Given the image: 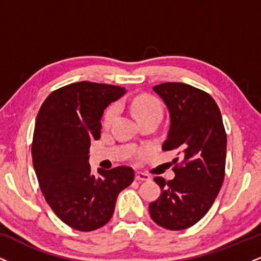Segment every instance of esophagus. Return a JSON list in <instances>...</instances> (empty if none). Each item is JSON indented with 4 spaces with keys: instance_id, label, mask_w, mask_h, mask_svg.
<instances>
[{
    "instance_id": "1",
    "label": "esophagus",
    "mask_w": 261,
    "mask_h": 261,
    "mask_svg": "<svg viewBox=\"0 0 261 261\" xmlns=\"http://www.w3.org/2000/svg\"><path fill=\"white\" fill-rule=\"evenodd\" d=\"M135 179H136V180H139V181H148L151 178H149V175L145 174V173L137 172L136 174H135Z\"/></svg>"
}]
</instances>
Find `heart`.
<instances>
[{"label":"heart","instance_id":"heart-1","mask_svg":"<svg viewBox=\"0 0 261 261\" xmlns=\"http://www.w3.org/2000/svg\"><path fill=\"white\" fill-rule=\"evenodd\" d=\"M133 110L137 119L146 115H152V114H162L160 101L149 95H140L135 98L133 101ZM116 113H118V107H110L104 114V124L109 125L116 116Z\"/></svg>","mask_w":261,"mask_h":261}]
</instances>
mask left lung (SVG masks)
<instances>
[{
	"instance_id": "8db88e82",
	"label": "left lung",
	"mask_w": 261,
	"mask_h": 261,
	"mask_svg": "<svg viewBox=\"0 0 261 261\" xmlns=\"http://www.w3.org/2000/svg\"><path fill=\"white\" fill-rule=\"evenodd\" d=\"M153 91L166 104L170 118L162 148L176 149L181 166L174 167L172 180L154 178L161 195L149 203V215L163 228L181 230L207 214L222 187L226 131L216 101L207 93L176 82L154 86Z\"/></svg>"
}]
</instances>
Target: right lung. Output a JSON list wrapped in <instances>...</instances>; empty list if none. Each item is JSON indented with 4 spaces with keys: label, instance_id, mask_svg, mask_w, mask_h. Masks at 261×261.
Masks as SVG:
<instances>
[{
    "label": "right lung",
    "instance_id": "1",
    "mask_svg": "<svg viewBox=\"0 0 261 261\" xmlns=\"http://www.w3.org/2000/svg\"><path fill=\"white\" fill-rule=\"evenodd\" d=\"M124 87L77 82L53 92L39 110L33 136V166L45 200L62 222L89 232L109 222L119 193L134 181L130 167L89 166L91 141L100 139L101 116Z\"/></svg>",
    "mask_w": 261,
    "mask_h": 261
}]
</instances>
